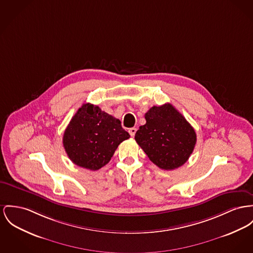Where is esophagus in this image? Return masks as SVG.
Listing matches in <instances>:
<instances>
[{
  "label": "esophagus",
  "instance_id": "esophagus-1",
  "mask_svg": "<svg viewBox=\"0 0 253 253\" xmlns=\"http://www.w3.org/2000/svg\"><path fill=\"white\" fill-rule=\"evenodd\" d=\"M136 131H137V128H135V127H131V128L128 129V132H129V134H130L131 137H134Z\"/></svg>",
  "mask_w": 253,
  "mask_h": 253
}]
</instances>
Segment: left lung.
Instances as JSON below:
<instances>
[{
  "label": "left lung",
  "mask_w": 253,
  "mask_h": 253,
  "mask_svg": "<svg viewBox=\"0 0 253 253\" xmlns=\"http://www.w3.org/2000/svg\"><path fill=\"white\" fill-rule=\"evenodd\" d=\"M135 141L150 160L162 169H174L189 159L197 143L194 127L170 103L152 106Z\"/></svg>",
  "instance_id": "left-lung-1"
}]
</instances>
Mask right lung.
Masks as SVG:
<instances>
[{
    "label": "right lung",
    "instance_id": "1",
    "mask_svg": "<svg viewBox=\"0 0 253 253\" xmlns=\"http://www.w3.org/2000/svg\"><path fill=\"white\" fill-rule=\"evenodd\" d=\"M129 137L119 119L97 105L84 103L70 121L63 146L73 163L97 170L110 161L119 145Z\"/></svg>",
    "mask_w": 253,
    "mask_h": 253
}]
</instances>
